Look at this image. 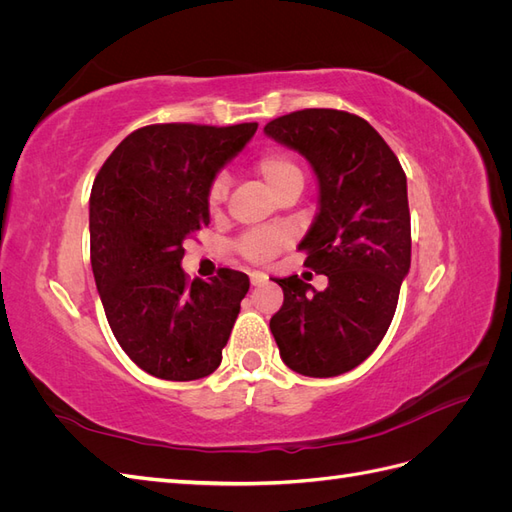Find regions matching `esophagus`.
Masks as SVG:
<instances>
[{"instance_id": "esophagus-1", "label": "esophagus", "mask_w": 512, "mask_h": 512, "mask_svg": "<svg viewBox=\"0 0 512 512\" xmlns=\"http://www.w3.org/2000/svg\"><path fill=\"white\" fill-rule=\"evenodd\" d=\"M269 280V275L267 273H262V271H252L250 273V282H252V286H262Z\"/></svg>"}]
</instances>
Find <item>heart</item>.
I'll return each mask as SVG.
<instances>
[{
	"instance_id": "obj_1",
	"label": "heart",
	"mask_w": 512,
	"mask_h": 512,
	"mask_svg": "<svg viewBox=\"0 0 512 512\" xmlns=\"http://www.w3.org/2000/svg\"><path fill=\"white\" fill-rule=\"evenodd\" d=\"M256 173L265 179L269 188L277 194L288 183H303V170L294 162L290 153L282 149H271L256 160ZM230 190V177L220 170L207 185V207L209 211H220L226 203ZM288 237L277 230H254L243 235L237 243V252L252 262H267L286 245Z\"/></svg>"
}]
</instances>
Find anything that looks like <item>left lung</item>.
Masks as SVG:
<instances>
[{
  "label": "left lung",
  "mask_w": 512,
  "mask_h": 512,
  "mask_svg": "<svg viewBox=\"0 0 512 512\" xmlns=\"http://www.w3.org/2000/svg\"><path fill=\"white\" fill-rule=\"evenodd\" d=\"M265 132L316 170L320 207L299 247L305 267L329 277L322 292L299 275L275 280L284 303L271 333L297 374H346L389 331L410 271L406 173L384 138L346 111L303 108L269 121Z\"/></svg>",
  "instance_id": "1"
}]
</instances>
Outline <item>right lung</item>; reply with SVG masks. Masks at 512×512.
<instances>
[{
    "mask_svg": "<svg viewBox=\"0 0 512 512\" xmlns=\"http://www.w3.org/2000/svg\"><path fill=\"white\" fill-rule=\"evenodd\" d=\"M258 123H153L128 134L89 198L91 269L119 346L147 374L188 382L213 374L250 277L211 282L181 269L183 241L209 224L207 185Z\"/></svg>",
    "mask_w": 512,
    "mask_h": 512,
    "instance_id": "1",
    "label": "right lung"
}]
</instances>
